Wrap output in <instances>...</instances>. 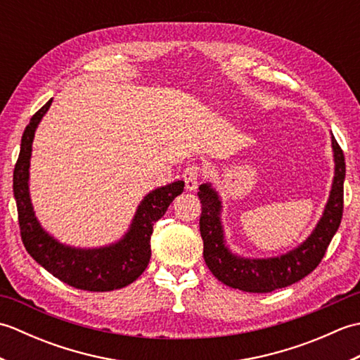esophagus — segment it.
<instances>
[{
	"mask_svg": "<svg viewBox=\"0 0 360 360\" xmlns=\"http://www.w3.org/2000/svg\"><path fill=\"white\" fill-rule=\"evenodd\" d=\"M201 168L196 164H188L184 172H182V178H184L187 190H196L198 188V178H200Z\"/></svg>",
	"mask_w": 360,
	"mask_h": 360,
	"instance_id": "esophagus-1",
	"label": "esophagus"
}]
</instances>
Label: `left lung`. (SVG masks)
Masks as SVG:
<instances>
[{
    "instance_id": "left-lung-1",
    "label": "left lung",
    "mask_w": 360,
    "mask_h": 360,
    "mask_svg": "<svg viewBox=\"0 0 360 360\" xmlns=\"http://www.w3.org/2000/svg\"><path fill=\"white\" fill-rule=\"evenodd\" d=\"M334 181L330 200L319 224L308 240L288 254L274 258H241L233 255L224 244L221 226L219 196L210 184L200 186L201 200L200 231L204 243V259L210 272L224 285L246 292H272L300 281L322 262L343 215V181H345V156L333 136Z\"/></svg>"
}]
</instances>
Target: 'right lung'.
Segmentation results:
<instances>
[{"mask_svg":"<svg viewBox=\"0 0 360 360\" xmlns=\"http://www.w3.org/2000/svg\"><path fill=\"white\" fill-rule=\"evenodd\" d=\"M51 101L38 110L21 137V148L13 170V196L17 201L22 244L29 255L53 277L72 288L105 292L133 283L147 269L151 257L153 224L164 217L168 205L184 190V181H176L153 190L137 207L131 227L120 241L98 249L65 246L44 232L35 218L29 196V160L35 129L49 110Z\"/></svg>","mask_w":360,"mask_h":360,"instance_id":"1","label":"right lung"}]
</instances>
